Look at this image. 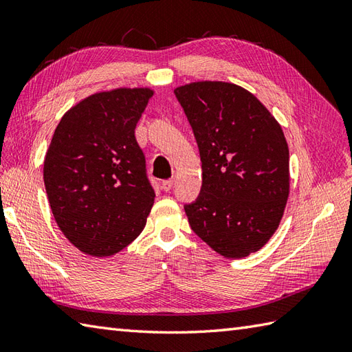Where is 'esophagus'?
I'll return each instance as SVG.
<instances>
[{"label":"esophagus","instance_id":"1","mask_svg":"<svg viewBox=\"0 0 352 352\" xmlns=\"http://www.w3.org/2000/svg\"><path fill=\"white\" fill-rule=\"evenodd\" d=\"M172 186H174V182H172V180H164V182H162V189H163L164 192H169V190L172 189Z\"/></svg>","mask_w":352,"mask_h":352}]
</instances>
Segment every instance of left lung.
<instances>
[{
	"label": "left lung",
	"instance_id": "8db88e82",
	"mask_svg": "<svg viewBox=\"0 0 352 352\" xmlns=\"http://www.w3.org/2000/svg\"><path fill=\"white\" fill-rule=\"evenodd\" d=\"M197 139L203 186L184 206L190 228L227 258L258 251L289 198V148L280 124L246 89L197 81L175 89Z\"/></svg>",
	"mask_w": 352,
	"mask_h": 352
}]
</instances>
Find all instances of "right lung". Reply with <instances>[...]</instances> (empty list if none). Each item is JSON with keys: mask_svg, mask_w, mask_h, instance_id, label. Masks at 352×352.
Returning <instances> with one entry per match:
<instances>
[{"mask_svg": "<svg viewBox=\"0 0 352 352\" xmlns=\"http://www.w3.org/2000/svg\"><path fill=\"white\" fill-rule=\"evenodd\" d=\"M153 91L121 87L71 107L52 134L43 182L58 228L77 248L109 257L144 230L155 193L134 130Z\"/></svg>", "mask_w": 352, "mask_h": 352, "instance_id": "1", "label": "right lung"}]
</instances>
